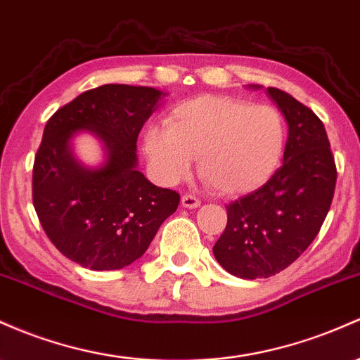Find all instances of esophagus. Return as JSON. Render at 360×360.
Masks as SVG:
<instances>
[{"label":"esophagus","mask_w":360,"mask_h":360,"mask_svg":"<svg viewBox=\"0 0 360 360\" xmlns=\"http://www.w3.org/2000/svg\"><path fill=\"white\" fill-rule=\"evenodd\" d=\"M181 205H183L184 208H198L201 201L193 195H183V198H181Z\"/></svg>","instance_id":"obj_1"}]
</instances>
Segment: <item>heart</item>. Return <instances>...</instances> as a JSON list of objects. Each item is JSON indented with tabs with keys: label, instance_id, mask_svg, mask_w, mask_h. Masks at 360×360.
<instances>
[{
	"label": "heart",
	"instance_id": "1",
	"mask_svg": "<svg viewBox=\"0 0 360 360\" xmlns=\"http://www.w3.org/2000/svg\"><path fill=\"white\" fill-rule=\"evenodd\" d=\"M143 148L162 183H179L198 157L200 176L217 193L244 195L262 188L278 167L285 122L271 105L201 96L177 104L165 126H150Z\"/></svg>",
	"mask_w": 360,
	"mask_h": 360
}]
</instances>
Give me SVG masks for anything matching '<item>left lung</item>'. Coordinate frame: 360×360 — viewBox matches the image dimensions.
<instances>
[{"instance_id": "8db88e82", "label": "left lung", "mask_w": 360, "mask_h": 360, "mask_svg": "<svg viewBox=\"0 0 360 360\" xmlns=\"http://www.w3.org/2000/svg\"><path fill=\"white\" fill-rule=\"evenodd\" d=\"M266 92L289 124L283 164L262 188L227 205V225L213 246L217 262L246 280L280 274L307 250L337 183L321 120L283 90L268 86Z\"/></svg>"}]
</instances>
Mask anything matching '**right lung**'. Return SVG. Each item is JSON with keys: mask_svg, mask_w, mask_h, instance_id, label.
I'll list each match as a JSON object with an SVG mask.
<instances>
[{"mask_svg": "<svg viewBox=\"0 0 360 360\" xmlns=\"http://www.w3.org/2000/svg\"><path fill=\"white\" fill-rule=\"evenodd\" d=\"M152 86L109 84L86 90L51 116L34 160L32 200L42 229L71 262L90 270H120L136 262L179 193L157 188L136 169V140L164 97ZM94 132L106 160L86 168L70 138Z\"/></svg>", "mask_w": 360, "mask_h": 360, "instance_id": "1", "label": "right lung"}]
</instances>
